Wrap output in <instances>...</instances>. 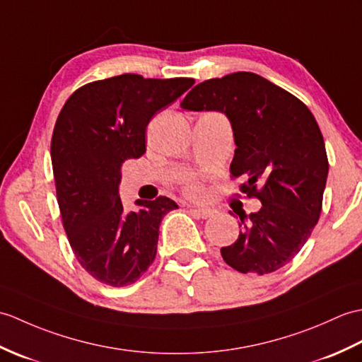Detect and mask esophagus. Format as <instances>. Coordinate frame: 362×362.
I'll return each mask as SVG.
<instances>
[{
  "instance_id": "obj_1",
  "label": "esophagus",
  "mask_w": 362,
  "mask_h": 362,
  "mask_svg": "<svg viewBox=\"0 0 362 362\" xmlns=\"http://www.w3.org/2000/svg\"><path fill=\"white\" fill-rule=\"evenodd\" d=\"M190 212L194 214L198 218H209V216H212L215 214L214 209H207V207H190Z\"/></svg>"
}]
</instances>
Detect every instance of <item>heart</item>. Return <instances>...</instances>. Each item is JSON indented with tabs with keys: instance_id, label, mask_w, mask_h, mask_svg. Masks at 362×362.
<instances>
[{
	"instance_id": "obj_1",
	"label": "heart",
	"mask_w": 362,
	"mask_h": 362,
	"mask_svg": "<svg viewBox=\"0 0 362 362\" xmlns=\"http://www.w3.org/2000/svg\"><path fill=\"white\" fill-rule=\"evenodd\" d=\"M186 189L190 195H198L202 192V187H199V184L195 180H189Z\"/></svg>"
}]
</instances>
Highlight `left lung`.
<instances>
[{
  "instance_id": "left-lung-1",
  "label": "left lung",
  "mask_w": 362,
  "mask_h": 362,
  "mask_svg": "<svg viewBox=\"0 0 362 362\" xmlns=\"http://www.w3.org/2000/svg\"><path fill=\"white\" fill-rule=\"evenodd\" d=\"M190 111H221L234 132L232 178L259 198V212L240 215L235 243L221 247L229 267L269 274L291 262L315 229L322 209L328 159L322 133L303 102L254 72L209 78L181 102Z\"/></svg>"
}]
</instances>
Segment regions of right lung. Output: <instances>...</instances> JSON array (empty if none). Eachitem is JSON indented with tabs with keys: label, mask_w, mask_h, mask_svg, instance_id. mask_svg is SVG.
Returning <instances> with one entry per match:
<instances>
[{
	"label": "right lung",
	"mask_w": 362,
	"mask_h": 362,
	"mask_svg": "<svg viewBox=\"0 0 362 362\" xmlns=\"http://www.w3.org/2000/svg\"><path fill=\"white\" fill-rule=\"evenodd\" d=\"M194 83L122 74L78 88L60 111L51 159L63 228L78 263L102 284L132 285L155 260L159 224L178 204L159 197L124 211L120 167L146 153L151 117Z\"/></svg>",
	"instance_id": "1"
}]
</instances>
